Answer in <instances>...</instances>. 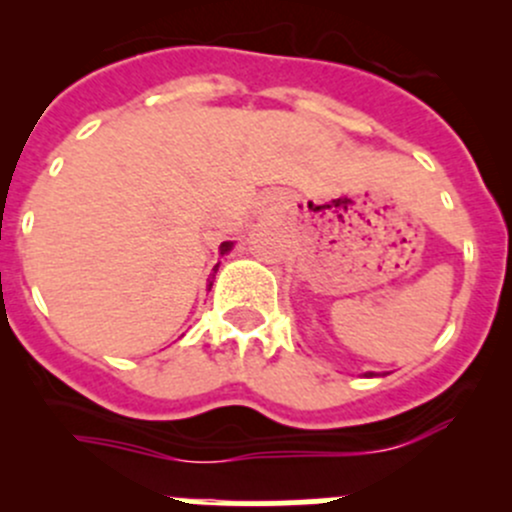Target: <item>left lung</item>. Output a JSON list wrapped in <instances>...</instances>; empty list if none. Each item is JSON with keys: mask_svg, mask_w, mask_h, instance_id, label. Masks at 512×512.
Returning a JSON list of instances; mask_svg holds the SVG:
<instances>
[{"mask_svg": "<svg viewBox=\"0 0 512 512\" xmlns=\"http://www.w3.org/2000/svg\"><path fill=\"white\" fill-rule=\"evenodd\" d=\"M364 376H374V371H366V374Z\"/></svg>", "mask_w": 512, "mask_h": 512, "instance_id": "obj_1", "label": "left lung"}]
</instances>
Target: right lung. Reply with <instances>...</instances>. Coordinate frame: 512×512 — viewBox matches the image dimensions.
<instances>
[{
	"instance_id": "right-lung-1",
	"label": "right lung",
	"mask_w": 512,
	"mask_h": 512,
	"mask_svg": "<svg viewBox=\"0 0 512 512\" xmlns=\"http://www.w3.org/2000/svg\"><path fill=\"white\" fill-rule=\"evenodd\" d=\"M232 247H235V242H223V245H220V255H227ZM215 267H218V265H215ZM210 287H213V285H210Z\"/></svg>"
}]
</instances>
